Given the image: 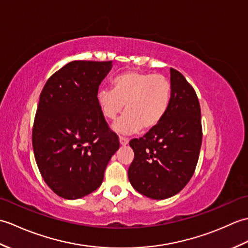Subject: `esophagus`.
<instances>
[{
	"label": "esophagus",
	"instance_id": "esophagus-1",
	"mask_svg": "<svg viewBox=\"0 0 248 248\" xmlns=\"http://www.w3.org/2000/svg\"><path fill=\"white\" fill-rule=\"evenodd\" d=\"M119 143H120L121 146H125V145H128L129 140L124 138V136H120V138H119Z\"/></svg>",
	"mask_w": 248,
	"mask_h": 248
}]
</instances>
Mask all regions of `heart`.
I'll return each instance as SVG.
<instances>
[{"label": "heart", "instance_id": "obj_1", "mask_svg": "<svg viewBox=\"0 0 248 248\" xmlns=\"http://www.w3.org/2000/svg\"><path fill=\"white\" fill-rule=\"evenodd\" d=\"M112 85L113 91H99L97 100L101 113L108 120L117 117L125 105L128 113L113 124L115 132L130 134L141 128L150 130L165 116L171 89L165 77L127 71L115 77Z\"/></svg>", "mask_w": 248, "mask_h": 248}]
</instances>
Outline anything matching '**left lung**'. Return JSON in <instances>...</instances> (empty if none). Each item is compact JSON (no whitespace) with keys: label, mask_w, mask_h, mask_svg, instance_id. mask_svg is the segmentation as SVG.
<instances>
[{"label":"left lung","mask_w":248,"mask_h":248,"mask_svg":"<svg viewBox=\"0 0 248 248\" xmlns=\"http://www.w3.org/2000/svg\"><path fill=\"white\" fill-rule=\"evenodd\" d=\"M170 101L164 117L143 138L130 141L134 160L128 170L131 186L151 199H166L186 186L202 147L200 105L194 88L170 68Z\"/></svg>","instance_id":"obj_1"}]
</instances>
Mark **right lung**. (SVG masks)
I'll use <instances>...</instances> for the list:
<instances>
[{
  "label": "right lung",
  "mask_w": 248,
  "mask_h": 248,
  "mask_svg": "<svg viewBox=\"0 0 248 248\" xmlns=\"http://www.w3.org/2000/svg\"><path fill=\"white\" fill-rule=\"evenodd\" d=\"M110 69L112 62H70L40 93L31 135L35 160L45 182L65 199L96 191L119 149L97 100Z\"/></svg>",
  "instance_id": "right-lung-1"
}]
</instances>
